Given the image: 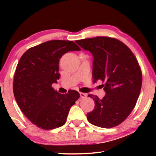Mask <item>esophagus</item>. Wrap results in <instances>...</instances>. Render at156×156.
<instances>
[{"label":"esophagus","instance_id":"1","mask_svg":"<svg viewBox=\"0 0 156 156\" xmlns=\"http://www.w3.org/2000/svg\"><path fill=\"white\" fill-rule=\"evenodd\" d=\"M80 94V97L82 98V99H85V98H87V94L81 92Z\"/></svg>","mask_w":156,"mask_h":156}]
</instances>
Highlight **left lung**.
<instances>
[{"instance_id": "1", "label": "left lung", "mask_w": 156, "mask_h": 156, "mask_svg": "<svg viewBox=\"0 0 156 156\" xmlns=\"http://www.w3.org/2000/svg\"><path fill=\"white\" fill-rule=\"evenodd\" d=\"M94 56V82L101 80L106 95L100 99L89 94L95 106L87 114L91 124L110 129L123 122L135 107L142 84V72L132 51L114 37H96L76 40Z\"/></svg>"}]
</instances>
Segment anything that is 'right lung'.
Returning <instances> with one entry per match:
<instances>
[{
	"instance_id": "right-lung-1",
	"label": "right lung",
	"mask_w": 156,
	"mask_h": 156,
	"mask_svg": "<svg viewBox=\"0 0 156 156\" xmlns=\"http://www.w3.org/2000/svg\"><path fill=\"white\" fill-rule=\"evenodd\" d=\"M80 51L73 41L51 40L29 48L20 57L15 72L14 97L25 116L44 130L64 125L78 91L62 94L52 87L59 79V59L69 51Z\"/></svg>"
}]
</instances>
